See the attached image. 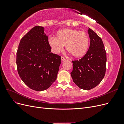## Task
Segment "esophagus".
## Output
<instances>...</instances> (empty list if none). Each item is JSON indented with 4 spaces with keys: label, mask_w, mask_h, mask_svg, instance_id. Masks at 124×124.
I'll use <instances>...</instances> for the list:
<instances>
[{
    "label": "esophagus",
    "mask_w": 124,
    "mask_h": 124,
    "mask_svg": "<svg viewBox=\"0 0 124 124\" xmlns=\"http://www.w3.org/2000/svg\"><path fill=\"white\" fill-rule=\"evenodd\" d=\"M61 60L62 61H65L66 60V58H65L63 57H61Z\"/></svg>",
    "instance_id": "1"
}]
</instances>
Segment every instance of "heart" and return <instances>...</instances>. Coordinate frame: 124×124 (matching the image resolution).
I'll list each match as a JSON object with an SVG mask.
<instances>
[{
  "instance_id": "b5f03b06",
  "label": "heart",
  "mask_w": 124,
  "mask_h": 124,
  "mask_svg": "<svg viewBox=\"0 0 124 124\" xmlns=\"http://www.w3.org/2000/svg\"><path fill=\"white\" fill-rule=\"evenodd\" d=\"M48 42L54 53H59L66 46L67 51L75 58L84 56L87 52L89 44L88 36L86 32L71 28L58 31L56 38L50 37Z\"/></svg>"
}]
</instances>
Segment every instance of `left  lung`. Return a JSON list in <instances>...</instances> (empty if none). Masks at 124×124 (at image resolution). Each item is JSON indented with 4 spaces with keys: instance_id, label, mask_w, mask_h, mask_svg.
I'll return each mask as SVG.
<instances>
[{
    "instance_id": "8db88e82",
    "label": "left lung",
    "mask_w": 124,
    "mask_h": 124,
    "mask_svg": "<svg viewBox=\"0 0 124 124\" xmlns=\"http://www.w3.org/2000/svg\"><path fill=\"white\" fill-rule=\"evenodd\" d=\"M90 46L87 53L80 60L72 61L71 76L78 87L90 90L98 85L106 70L107 54L102 39L88 28Z\"/></svg>"
}]
</instances>
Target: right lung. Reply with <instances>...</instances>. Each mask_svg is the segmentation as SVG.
<instances>
[{"mask_svg": "<svg viewBox=\"0 0 124 124\" xmlns=\"http://www.w3.org/2000/svg\"><path fill=\"white\" fill-rule=\"evenodd\" d=\"M61 57L51 53L44 28L35 26L20 41L16 53L18 73L24 83L36 91L49 88L56 80Z\"/></svg>", "mask_w": 124, "mask_h": 124, "instance_id": "1", "label": "right lung"}]
</instances>
